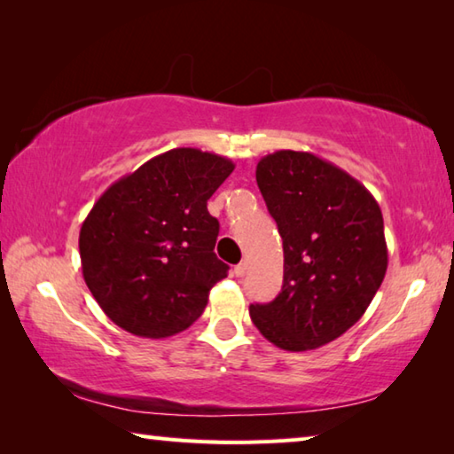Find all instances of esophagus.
<instances>
[{
    "instance_id": "esophagus-1",
    "label": "esophagus",
    "mask_w": 454,
    "mask_h": 454,
    "mask_svg": "<svg viewBox=\"0 0 454 454\" xmlns=\"http://www.w3.org/2000/svg\"><path fill=\"white\" fill-rule=\"evenodd\" d=\"M246 272H248V264H246V262H240V264L234 268V274L238 276V278H242V276H246Z\"/></svg>"
}]
</instances>
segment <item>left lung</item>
Wrapping results in <instances>:
<instances>
[{"label": "left lung", "instance_id": "1", "mask_svg": "<svg viewBox=\"0 0 454 454\" xmlns=\"http://www.w3.org/2000/svg\"><path fill=\"white\" fill-rule=\"evenodd\" d=\"M256 182L282 236L284 280L272 302L250 306V318L282 350L325 347L360 320L387 274L380 206L310 152L268 153Z\"/></svg>", "mask_w": 454, "mask_h": 454}]
</instances>
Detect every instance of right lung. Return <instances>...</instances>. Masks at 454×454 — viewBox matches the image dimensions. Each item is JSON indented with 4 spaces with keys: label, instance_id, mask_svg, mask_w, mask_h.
I'll return each mask as SVG.
<instances>
[{
    "label": "right lung",
    "instance_id": "1",
    "mask_svg": "<svg viewBox=\"0 0 454 454\" xmlns=\"http://www.w3.org/2000/svg\"><path fill=\"white\" fill-rule=\"evenodd\" d=\"M234 170L218 153L174 148L114 182L80 230L82 272L106 317L142 338L194 325L228 264L214 254L208 200Z\"/></svg>",
    "mask_w": 454,
    "mask_h": 454
}]
</instances>
